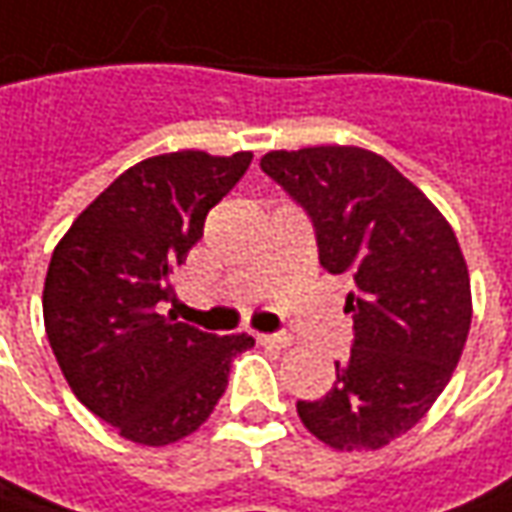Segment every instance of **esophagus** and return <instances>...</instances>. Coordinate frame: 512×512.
<instances>
[{
  "instance_id": "esophagus-1",
  "label": "esophagus",
  "mask_w": 512,
  "mask_h": 512,
  "mask_svg": "<svg viewBox=\"0 0 512 512\" xmlns=\"http://www.w3.org/2000/svg\"><path fill=\"white\" fill-rule=\"evenodd\" d=\"M257 343L266 345V348H289L294 340L289 334H257Z\"/></svg>"
}]
</instances>
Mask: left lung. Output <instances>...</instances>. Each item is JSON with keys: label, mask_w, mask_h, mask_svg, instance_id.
I'll list each match as a JSON object with an SVG mask.
<instances>
[{"label": "left lung", "mask_w": 512, "mask_h": 512, "mask_svg": "<svg viewBox=\"0 0 512 512\" xmlns=\"http://www.w3.org/2000/svg\"><path fill=\"white\" fill-rule=\"evenodd\" d=\"M311 215L320 266L348 274L354 348L323 399L297 414L334 450H379L431 411L462 357L473 300L459 240L428 195L362 147L260 158Z\"/></svg>", "instance_id": "8db88e82"}]
</instances>
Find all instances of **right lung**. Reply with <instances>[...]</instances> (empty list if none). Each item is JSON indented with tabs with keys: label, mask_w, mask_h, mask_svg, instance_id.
Masks as SVG:
<instances>
[{
	"label": "right lung",
	"mask_w": 512,
	"mask_h": 512,
	"mask_svg": "<svg viewBox=\"0 0 512 512\" xmlns=\"http://www.w3.org/2000/svg\"><path fill=\"white\" fill-rule=\"evenodd\" d=\"M252 152L155 155L121 172L56 243L45 331L67 385L135 445L195 433L229 385L249 334L215 337L158 314L172 272L201 240L206 212L238 184Z\"/></svg>",
	"instance_id": "right-lung-1"
}]
</instances>
